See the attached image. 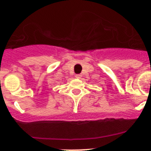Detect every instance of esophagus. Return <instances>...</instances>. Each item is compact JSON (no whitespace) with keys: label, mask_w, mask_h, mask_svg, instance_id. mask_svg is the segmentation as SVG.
I'll list each match as a JSON object with an SVG mask.
<instances>
[{"label":"esophagus","mask_w":151,"mask_h":151,"mask_svg":"<svg viewBox=\"0 0 151 151\" xmlns=\"http://www.w3.org/2000/svg\"><path fill=\"white\" fill-rule=\"evenodd\" d=\"M75 77H76V78H77V79H80L81 77H82V74H76Z\"/></svg>","instance_id":"esophagus-1"}]
</instances>
